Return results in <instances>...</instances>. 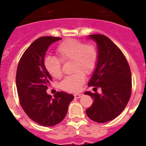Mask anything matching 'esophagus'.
I'll list each match as a JSON object with an SVG mask.
<instances>
[{
    "instance_id": "1",
    "label": "esophagus",
    "mask_w": 146,
    "mask_h": 146,
    "mask_svg": "<svg viewBox=\"0 0 146 146\" xmlns=\"http://www.w3.org/2000/svg\"><path fill=\"white\" fill-rule=\"evenodd\" d=\"M82 96V94H79V93H76V94H74V98H80Z\"/></svg>"
}]
</instances>
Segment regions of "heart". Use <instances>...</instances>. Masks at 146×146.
I'll return each mask as SVG.
<instances>
[{
    "label": "heart",
    "mask_w": 146,
    "mask_h": 146,
    "mask_svg": "<svg viewBox=\"0 0 146 146\" xmlns=\"http://www.w3.org/2000/svg\"><path fill=\"white\" fill-rule=\"evenodd\" d=\"M56 52L61 61L73 60L72 72H75L62 80L60 84V88L69 92L80 91L86 81L83 73L90 74L96 68L98 61L96 48L93 44H85L80 40L69 38L58 44ZM44 66L52 77L59 78L61 76V62L57 57L52 56L45 57Z\"/></svg>",
    "instance_id": "b5f03b06"
}]
</instances>
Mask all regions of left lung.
I'll return each instance as SVG.
<instances>
[{"label": "left lung", "mask_w": 146, "mask_h": 146, "mask_svg": "<svg viewBox=\"0 0 146 146\" xmlns=\"http://www.w3.org/2000/svg\"><path fill=\"white\" fill-rule=\"evenodd\" d=\"M97 44L98 61L88 86L101 94L86 92L94 102L86 113L97 123H106L117 117L127 106L131 96L132 78L126 57L110 38L103 35H90Z\"/></svg>", "instance_id": "8db88e82"}]
</instances>
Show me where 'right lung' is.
I'll list each match as a JSON object with an SVG mask.
<instances>
[{
    "label": "right lung",
    "mask_w": 146,
    "mask_h": 146,
    "mask_svg": "<svg viewBox=\"0 0 146 146\" xmlns=\"http://www.w3.org/2000/svg\"><path fill=\"white\" fill-rule=\"evenodd\" d=\"M60 39L51 36L36 39L24 52L17 66L16 84L22 108L29 117L44 127L61 122L74 98L64 92H57L52 98L46 92L52 79L44 68V56L50 44Z\"/></svg>",
    "instance_id": "1"
}]
</instances>
